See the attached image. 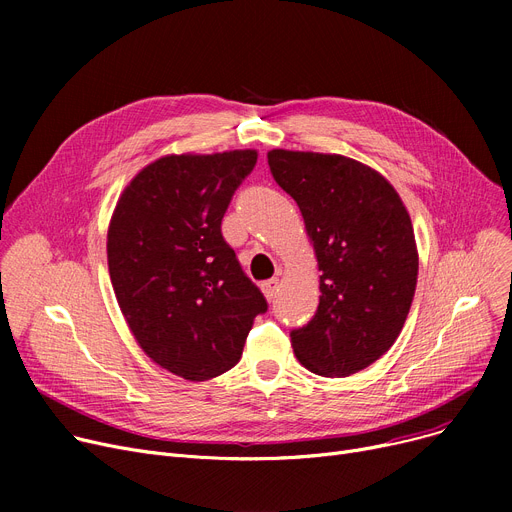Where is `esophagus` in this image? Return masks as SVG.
<instances>
[{
    "instance_id": "34e87169",
    "label": "esophagus",
    "mask_w": 512,
    "mask_h": 512,
    "mask_svg": "<svg viewBox=\"0 0 512 512\" xmlns=\"http://www.w3.org/2000/svg\"><path fill=\"white\" fill-rule=\"evenodd\" d=\"M278 286H280L278 278H272V280H265V282L261 284V290H263V294H265V297H267V301H274V299H276V292H278Z\"/></svg>"
}]
</instances>
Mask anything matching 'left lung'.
<instances>
[{
    "instance_id": "1",
    "label": "left lung",
    "mask_w": 512,
    "mask_h": 512,
    "mask_svg": "<svg viewBox=\"0 0 512 512\" xmlns=\"http://www.w3.org/2000/svg\"><path fill=\"white\" fill-rule=\"evenodd\" d=\"M270 172L297 201L319 263V307L290 330L297 359L315 375L346 378L398 338L417 284L409 213L392 184L355 159L267 153Z\"/></svg>"
}]
</instances>
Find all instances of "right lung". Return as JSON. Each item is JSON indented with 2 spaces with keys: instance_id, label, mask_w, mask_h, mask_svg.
<instances>
[{
  "instance_id": "add662e5",
  "label": "right lung",
  "mask_w": 512,
  "mask_h": 512,
  "mask_svg": "<svg viewBox=\"0 0 512 512\" xmlns=\"http://www.w3.org/2000/svg\"><path fill=\"white\" fill-rule=\"evenodd\" d=\"M257 151L170 155L122 193L107 232L118 305L143 351L184 380L232 369L267 311L222 234V218Z\"/></svg>"
}]
</instances>
